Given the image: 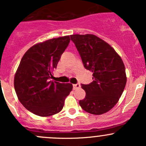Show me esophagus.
<instances>
[{"mask_svg":"<svg viewBox=\"0 0 146 146\" xmlns=\"http://www.w3.org/2000/svg\"><path fill=\"white\" fill-rule=\"evenodd\" d=\"M73 89H74V90H76V89H79V88H80V84H73Z\"/></svg>","mask_w":146,"mask_h":146,"instance_id":"esophagus-1","label":"esophagus"}]
</instances>
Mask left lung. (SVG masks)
<instances>
[{
    "instance_id": "8db88e82",
    "label": "left lung",
    "mask_w": 146,
    "mask_h": 146,
    "mask_svg": "<svg viewBox=\"0 0 146 146\" xmlns=\"http://www.w3.org/2000/svg\"><path fill=\"white\" fill-rule=\"evenodd\" d=\"M70 36L84 68L93 73L92 82L81 84L86 96L80 100V105L92 114L106 113L117 103L125 86L127 78L122 59L110 44L96 35Z\"/></svg>"
}]
</instances>
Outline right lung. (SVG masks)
<instances>
[{
    "label": "right lung",
    "instance_id": "obj_1",
    "mask_svg": "<svg viewBox=\"0 0 146 146\" xmlns=\"http://www.w3.org/2000/svg\"><path fill=\"white\" fill-rule=\"evenodd\" d=\"M69 42V36L47 40L32 46L21 60L14 89L21 103L35 115L50 116L60 112L73 89L70 83L50 80Z\"/></svg>",
    "mask_w": 146,
    "mask_h": 146
}]
</instances>
